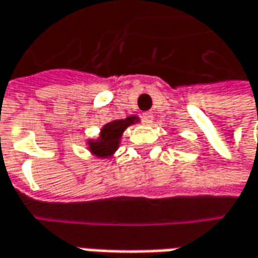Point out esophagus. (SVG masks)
<instances>
[{
    "label": "esophagus",
    "mask_w": 258,
    "mask_h": 258,
    "mask_svg": "<svg viewBox=\"0 0 258 258\" xmlns=\"http://www.w3.org/2000/svg\"><path fill=\"white\" fill-rule=\"evenodd\" d=\"M153 118H154L153 112H144V114H143V119H144V122H147V124H151V122H153Z\"/></svg>",
    "instance_id": "esophagus-1"
}]
</instances>
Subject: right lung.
I'll list each match as a JSON object with an SVG mask.
<instances>
[{"label":"right lung","mask_w":258,"mask_h":258,"mask_svg":"<svg viewBox=\"0 0 258 258\" xmlns=\"http://www.w3.org/2000/svg\"><path fill=\"white\" fill-rule=\"evenodd\" d=\"M140 118L136 115H130L124 119H114L107 122L101 131L99 137L94 140H88V150L96 157L109 159L114 156V153L119 147V141L122 137V133L128 128L130 125L139 122Z\"/></svg>","instance_id":"add662e5"}]
</instances>
